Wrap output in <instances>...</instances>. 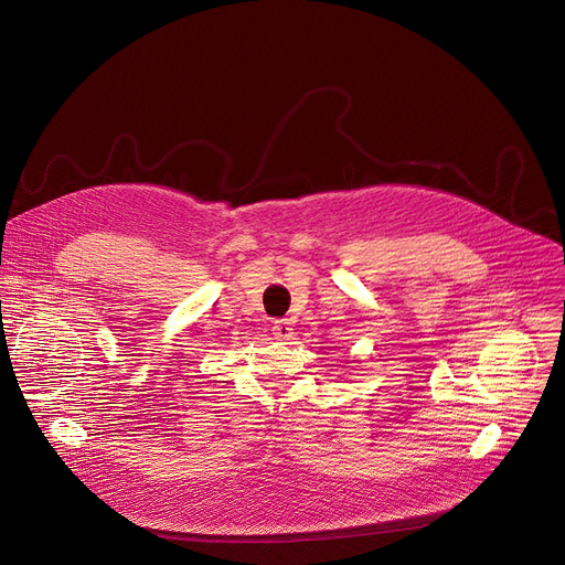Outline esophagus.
Instances as JSON below:
<instances>
[{
	"label": "esophagus",
	"instance_id": "esophagus-1",
	"mask_svg": "<svg viewBox=\"0 0 565 565\" xmlns=\"http://www.w3.org/2000/svg\"><path fill=\"white\" fill-rule=\"evenodd\" d=\"M273 335H275L277 340H290V338H292V327H290V321H286V319H277L275 324H273Z\"/></svg>",
	"mask_w": 565,
	"mask_h": 565
}]
</instances>
